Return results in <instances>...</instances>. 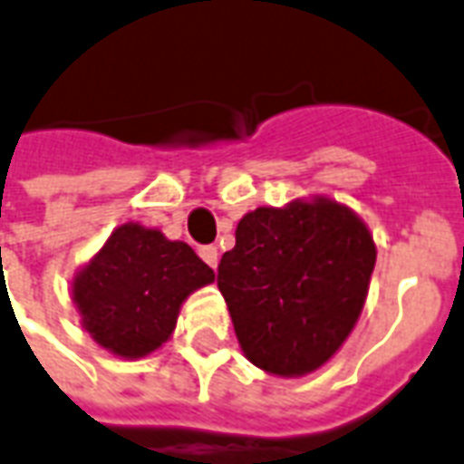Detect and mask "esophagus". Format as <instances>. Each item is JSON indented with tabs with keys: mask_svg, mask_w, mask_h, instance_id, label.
I'll list each match as a JSON object with an SVG mask.
<instances>
[{
	"mask_svg": "<svg viewBox=\"0 0 464 464\" xmlns=\"http://www.w3.org/2000/svg\"><path fill=\"white\" fill-rule=\"evenodd\" d=\"M198 256H201V260H204L206 266H218V250H216V246H201V248H198Z\"/></svg>",
	"mask_w": 464,
	"mask_h": 464,
	"instance_id": "34e87169",
	"label": "esophagus"
}]
</instances>
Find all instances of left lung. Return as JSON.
Returning a JSON list of instances; mask_svg holds the SVG:
<instances>
[{"label": "left lung", "mask_w": 464, "mask_h": 464, "mask_svg": "<svg viewBox=\"0 0 464 464\" xmlns=\"http://www.w3.org/2000/svg\"><path fill=\"white\" fill-rule=\"evenodd\" d=\"M373 263L376 246L362 218L314 198L243 216L216 280L250 362L276 376H302L329 362L354 329Z\"/></svg>", "instance_id": "8db88e82"}]
</instances>
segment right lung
Wrapping results in <instances>:
<instances>
[{"instance_id":"add662e5","label":"right lung","mask_w":464,"mask_h":464,"mask_svg":"<svg viewBox=\"0 0 464 464\" xmlns=\"http://www.w3.org/2000/svg\"><path fill=\"white\" fill-rule=\"evenodd\" d=\"M214 283V270L181 241L125 223L75 276L73 302L85 332L122 359H140L169 339L188 295Z\"/></svg>"}]
</instances>
